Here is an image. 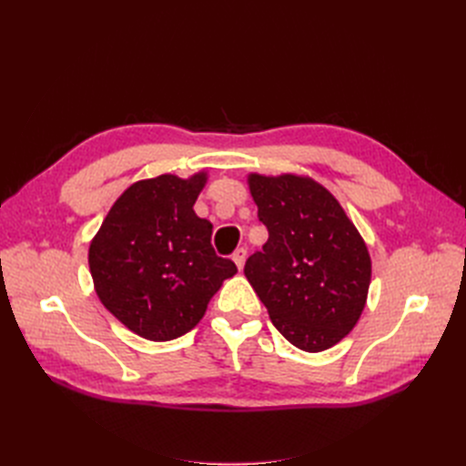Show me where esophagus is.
<instances>
[{
    "label": "esophagus",
    "mask_w": 466,
    "mask_h": 466,
    "mask_svg": "<svg viewBox=\"0 0 466 466\" xmlns=\"http://www.w3.org/2000/svg\"><path fill=\"white\" fill-rule=\"evenodd\" d=\"M245 260H247V248H237L235 252H233V262L237 264V268L238 270H241V268L245 266Z\"/></svg>",
    "instance_id": "34e87169"
}]
</instances>
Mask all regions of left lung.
Returning a JSON list of instances; mask_svg holds the SVG:
<instances>
[{"instance_id": "obj_1", "label": "left lung", "mask_w": 466, "mask_h": 466, "mask_svg": "<svg viewBox=\"0 0 466 466\" xmlns=\"http://www.w3.org/2000/svg\"><path fill=\"white\" fill-rule=\"evenodd\" d=\"M268 241L245 276L274 327L295 348L322 351L356 327L368 299L371 258L356 225L319 182L250 175Z\"/></svg>"}]
</instances>
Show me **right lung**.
<instances>
[{"instance_id":"1","label":"right lung","mask_w":466,"mask_h":466,"mask_svg":"<svg viewBox=\"0 0 466 466\" xmlns=\"http://www.w3.org/2000/svg\"><path fill=\"white\" fill-rule=\"evenodd\" d=\"M206 173L134 182L89 247L98 299L126 329L153 342L187 334L223 279L237 272L211 247V223L194 214Z\"/></svg>"}]
</instances>
